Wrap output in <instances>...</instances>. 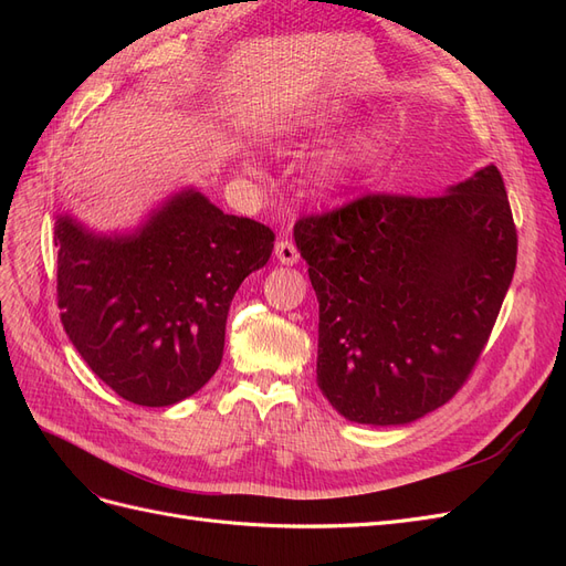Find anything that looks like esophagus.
Returning a JSON list of instances; mask_svg holds the SVG:
<instances>
[{
  "instance_id": "esophagus-1",
  "label": "esophagus",
  "mask_w": 566,
  "mask_h": 566,
  "mask_svg": "<svg viewBox=\"0 0 566 566\" xmlns=\"http://www.w3.org/2000/svg\"><path fill=\"white\" fill-rule=\"evenodd\" d=\"M273 254H276V260L285 266H293L300 262V252L290 241H279L276 248H273Z\"/></svg>"
}]
</instances>
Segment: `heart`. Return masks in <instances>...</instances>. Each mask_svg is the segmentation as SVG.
<instances>
[{"mask_svg": "<svg viewBox=\"0 0 566 566\" xmlns=\"http://www.w3.org/2000/svg\"><path fill=\"white\" fill-rule=\"evenodd\" d=\"M345 117L347 115L339 108H318L312 113H302L300 117H290L287 123H283L276 132H273V146H285L287 142H293V139H297V136H302L304 132L328 129V127L342 123ZM373 146H375V136L368 132L352 136L345 146L333 150L331 158L323 163V184L328 188H337L339 184H345L352 169L368 156Z\"/></svg>", "mask_w": 566, "mask_h": 566, "instance_id": "obj_1", "label": "heart"}]
</instances>
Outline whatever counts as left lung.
<instances>
[{"mask_svg": "<svg viewBox=\"0 0 566 566\" xmlns=\"http://www.w3.org/2000/svg\"><path fill=\"white\" fill-rule=\"evenodd\" d=\"M295 243L318 297V387L370 427L408 424L453 397L517 264L493 165L437 198L366 196L304 217Z\"/></svg>", "mask_w": 566, "mask_h": 566, "instance_id": "obj_1", "label": "left lung"}]
</instances>
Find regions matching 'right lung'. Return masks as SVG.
Here are the masks:
<instances>
[{"label": "right lung", "instance_id": "obj_1", "mask_svg": "<svg viewBox=\"0 0 566 566\" xmlns=\"http://www.w3.org/2000/svg\"><path fill=\"white\" fill-rule=\"evenodd\" d=\"M54 241L61 321L84 364L117 397L160 408L217 373L231 300L269 262L273 231L188 186L129 231L63 212Z\"/></svg>", "mask_w": 566, "mask_h": 566}]
</instances>
